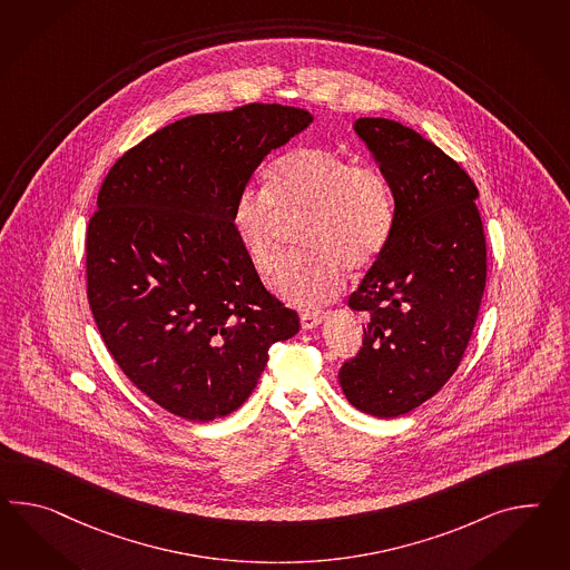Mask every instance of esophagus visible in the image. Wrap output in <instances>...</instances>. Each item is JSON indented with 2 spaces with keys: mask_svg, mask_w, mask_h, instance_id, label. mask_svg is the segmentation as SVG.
Returning <instances> with one entry per match:
<instances>
[{
  "mask_svg": "<svg viewBox=\"0 0 570 570\" xmlns=\"http://www.w3.org/2000/svg\"><path fill=\"white\" fill-rule=\"evenodd\" d=\"M324 318H326V314L321 312V309H316V312H304V314L299 316V322H302V328H304V331H312V328L321 326Z\"/></svg>",
  "mask_w": 570,
  "mask_h": 570,
  "instance_id": "esophagus-1",
  "label": "esophagus"
}]
</instances>
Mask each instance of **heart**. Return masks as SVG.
I'll list each match as a JSON object with an SVG mask.
<instances>
[{
  "mask_svg": "<svg viewBox=\"0 0 570 570\" xmlns=\"http://www.w3.org/2000/svg\"><path fill=\"white\" fill-rule=\"evenodd\" d=\"M306 217V254L278 268L273 292L295 307L324 306L343 292L347 271L374 263L389 244L394 198L379 167L324 147L293 148L271 167L264 191L244 190L232 227L252 266L268 275L281 256L278 223Z\"/></svg>",
  "mask_w": 570,
  "mask_h": 570,
  "instance_id": "heart-1",
  "label": "heart"
}]
</instances>
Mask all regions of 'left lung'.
<instances>
[{
    "label": "left lung",
    "mask_w": 570,
    "mask_h": 570,
    "mask_svg": "<svg viewBox=\"0 0 570 570\" xmlns=\"http://www.w3.org/2000/svg\"><path fill=\"white\" fill-rule=\"evenodd\" d=\"M394 198L393 234L351 293L364 345L338 382L351 405L399 417L461 364L485 287V237L471 177L422 134L384 117L353 124Z\"/></svg>",
    "instance_id": "obj_1"
}]
</instances>
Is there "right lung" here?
<instances>
[{
  "mask_svg": "<svg viewBox=\"0 0 570 570\" xmlns=\"http://www.w3.org/2000/svg\"><path fill=\"white\" fill-rule=\"evenodd\" d=\"M312 114L252 102L169 124L102 181L88 223V304L124 374L190 422L244 405L268 347L299 331L264 289L232 227L235 200L264 157Z\"/></svg>",
  "mask_w": 570,
  "mask_h": 570,
  "instance_id": "right-lung-1",
  "label": "right lung"
}]
</instances>
